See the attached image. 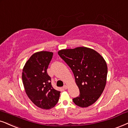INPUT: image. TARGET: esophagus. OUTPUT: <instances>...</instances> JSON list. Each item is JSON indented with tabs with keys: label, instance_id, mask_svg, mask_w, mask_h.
<instances>
[{
	"label": "esophagus",
	"instance_id": "34e87169",
	"mask_svg": "<svg viewBox=\"0 0 128 128\" xmlns=\"http://www.w3.org/2000/svg\"><path fill=\"white\" fill-rule=\"evenodd\" d=\"M63 88H64V89H67V88H68V86H67V85H66V84L64 85V86H63Z\"/></svg>",
	"mask_w": 128,
	"mask_h": 128
}]
</instances>
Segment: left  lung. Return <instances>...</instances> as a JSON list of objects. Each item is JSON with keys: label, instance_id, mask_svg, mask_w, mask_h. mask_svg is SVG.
<instances>
[{"label": "left lung", "instance_id": "1", "mask_svg": "<svg viewBox=\"0 0 128 128\" xmlns=\"http://www.w3.org/2000/svg\"><path fill=\"white\" fill-rule=\"evenodd\" d=\"M58 54L72 69L80 90V95L72 99L73 102L81 108L94 104L103 93L107 80V64L103 56L85 46L61 50Z\"/></svg>", "mask_w": 128, "mask_h": 128}]
</instances>
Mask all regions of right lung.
Returning <instances> with one entry per match:
<instances>
[{
    "mask_svg": "<svg viewBox=\"0 0 128 128\" xmlns=\"http://www.w3.org/2000/svg\"><path fill=\"white\" fill-rule=\"evenodd\" d=\"M53 52L42 51L32 54L22 70V78L29 98L42 109L54 108L58 102L60 93L53 88L51 77L46 72Z\"/></svg>",
    "mask_w": 128,
    "mask_h": 128,
    "instance_id": "add662e5",
    "label": "right lung"
}]
</instances>
